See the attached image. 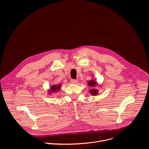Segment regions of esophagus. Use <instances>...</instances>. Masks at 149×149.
I'll return each mask as SVG.
<instances>
[{
  "label": "esophagus",
  "instance_id": "esophagus-1",
  "mask_svg": "<svg viewBox=\"0 0 149 149\" xmlns=\"http://www.w3.org/2000/svg\"><path fill=\"white\" fill-rule=\"evenodd\" d=\"M71 82L72 84H76L77 82V80L76 79H71Z\"/></svg>",
  "mask_w": 149,
  "mask_h": 149
}]
</instances>
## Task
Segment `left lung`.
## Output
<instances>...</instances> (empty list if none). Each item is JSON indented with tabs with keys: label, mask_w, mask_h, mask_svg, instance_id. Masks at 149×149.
I'll use <instances>...</instances> for the list:
<instances>
[{
	"label": "left lung",
	"mask_w": 149,
	"mask_h": 149,
	"mask_svg": "<svg viewBox=\"0 0 149 149\" xmlns=\"http://www.w3.org/2000/svg\"><path fill=\"white\" fill-rule=\"evenodd\" d=\"M98 83L96 81L95 79H91V80H90L89 82H88V86H89L90 87H95L96 86H98ZM89 92L90 93V94L92 95H94V96H96L98 94V90L97 89H95V88H93L91 90H90L89 91Z\"/></svg>",
	"instance_id": "obj_1"
}]
</instances>
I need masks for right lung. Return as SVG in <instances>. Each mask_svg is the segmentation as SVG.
<instances>
[{
	"label": "right lung",
	"instance_id": "1",
	"mask_svg": "<svg viewBox=\"0 0 149 149\" xmlns=\"http://www.w3.org/2000/svg\"><path fill=\"white\" fill-rule=\"evenodd\" d=\"M62 86V84H56V85H52L51 86L49 90L48 91V94L51 95V94L55 93L57 91H59L61 89V87Z\"/></svg>",
	"mask_w": 149,
	"mask_h": 149
}]
</instances>
